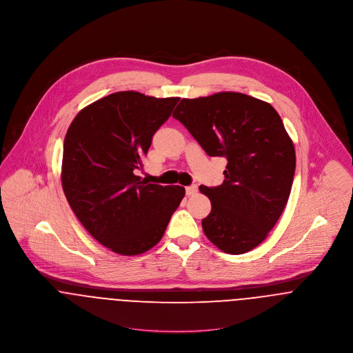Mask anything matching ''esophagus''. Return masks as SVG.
Wrapping results in <instances>:
<instances>
[{
    "label": "esophagus",
    "instance_id": "34e87169",
    "mask_svg": "<svg viewBox=\"0 0 353 353\" xmlns=\"http://www.w3.org/2000/svg\"><path fill=\"white\" fill-rule=\"evenodd\" d=\"M197 190H199V189H197L196 185L188 186V188H186V194H188V196H194V194L197 193Z\"/></svg>",
    "mask_w": 353,
    "mask_h": 353
}]
</instances>
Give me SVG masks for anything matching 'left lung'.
<instances>
[{
    "mask_svg": "<svg viewBox=\"0 0 353 353\" xmlns=\"http://www.w3.org/2000/svg\"><path fill=\"white\" fill-rule=\"evenodd\" d=\"M172 117L209 156H224V182L200 186L212 202L202 219L206 238L228 254L265 241L290 199L296 156L277 111L239 92L182 99Z\"/></svg>",
    "mask_w": 353,
    "mask_h": 353,
    "instance_id": "1",
    "label": "left lung"
}]
</instances>
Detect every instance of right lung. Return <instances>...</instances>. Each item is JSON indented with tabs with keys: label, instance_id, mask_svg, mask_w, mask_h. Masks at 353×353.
<instances>
[{
	"label": "right lung",
	"instance_id": "add662e5",
	"mask_svg": "<svg viewBox=\"0 0 353 353\" xmlns=\"http://www.w3.org/2000/svg\"><path fill=\"white\" fill-rule=\"evenodd\" d=\"M178 101L115 92L83 108L68 129L65 197L84 228L114 252L137 255L157 245L185 197L182 186L147 183L134 174Z\"/></svg>",
	"mask_w": 353,
	"mask_h": 353
}]
</instances>
